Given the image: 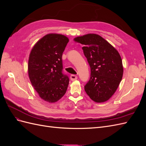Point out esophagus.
<instances>
[{"label":"esophagus","instance_id":"34e87169","mask_svg":"<svg viewBox=\"0 0 146 146\" xmlns=\"http://www.w3.org/2000/svg\"><path fill=\"white\" fill-rule=\"evenodd\" d=\"M70 78L72 81H74L77 79V76H76V75H71L70 77Z\"/></svg>","mask_w":146,"mask_h":146}]
</instances>
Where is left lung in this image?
Masks as SVG:
<instances>
[{"label": "left lung", "instance_id": "8db88e82", "mask_svg": "<svg viewBox=\"0 0 146 146\" xmlns=\"http://www.w3.org/2000/svg\"><path fill=\"white\" fill-rule=\"evenodd\" d=\"M74 41L83 45L91 68L90 80L85 91L97 103L107 101L114 94L123 76L122 61L118 51L100 35L89 33Z\"/></svg>", "mask_w": 146, "mask_h": 146}]
</instances>
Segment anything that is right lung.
I'll return each instance as SVG.
<instances>
[{"instance_id":"1","label":"right lung","mask_w":146,"mask_h":146,"mask_svg":"<svg viewBox=\"0 0 146 146\" xmlns=\"http://www.w3.org/2000/svg\"><path fill=\"white\" fill-rule=\"evenodd\" d=\"M69 42L63 35L49 33L35 44L30 52L28 73L40 98L55 103L65 94L69 79L62 73V55Z\"/></svg>"}]
</instances>
